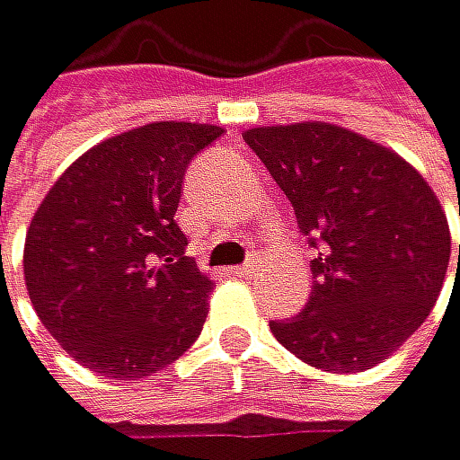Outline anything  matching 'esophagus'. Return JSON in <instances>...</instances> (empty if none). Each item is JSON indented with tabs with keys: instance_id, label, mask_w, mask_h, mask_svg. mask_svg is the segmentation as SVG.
<instances>
[{
	"instance_id": "1",
	"label": "esophagus",
	"mask_w": 460,
	"mask_h": 460,
	"mask_svg": "<svg viewBox=\"0 0 460 460\" xmlns=\"http://www.w3.org/2000/svg\"><path fill=\"white\" fill-rule=\"evenodd\" d=\"M233 273H235V276H256V273H259V261H256V259H247L244 264L233 267Z\"/></svg>"
}]
</instances>
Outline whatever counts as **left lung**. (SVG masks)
<instances>
[{"label": "left lung", "instance_id": "left-lung-1", "mask_svg": "<svg viewBox=\"0 0 460 460\" xmlns=\"http://www.w3.org/2000/svg\"><path fill=\"white\" fill-rule=\"evenodd\" d=\"M244 142L318 250L305 310L270 330L318 370H370L424 324L444 287L449 227L436 193L401 155L335 125L256 128Z\"/></svg>", "mask_w": 460, "mask_h": 460}]
</instances>
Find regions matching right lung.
Wrapping results in <instances>:
<instances>
[{
    "instance_id": "1",
    "label": "right lung",
    "mask_w": 460,
    "mask_h": 460,
    "mask_svg": "<svg viewBox=\"0 0 460 460\" xmlns=\"http://www.w3.org/2000/svg\"><path fill=\"white\" fill-rule=\"evenodd\" d=\"M221 128L155 121L113 136L50 187L24 242V284L48 332L79 364L147 378L187 352L213 281L176 225L190 162Z\"/></svg>"
}]
</instances>
